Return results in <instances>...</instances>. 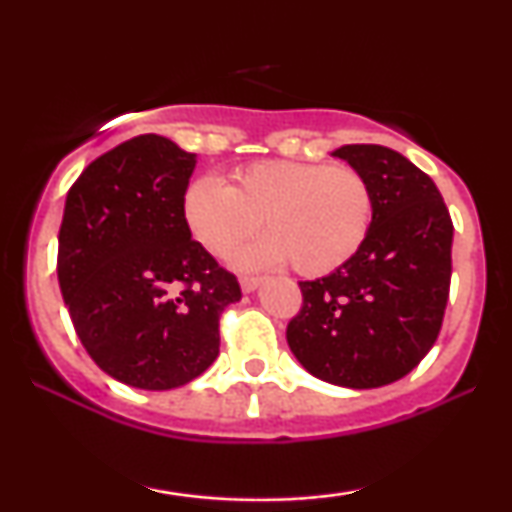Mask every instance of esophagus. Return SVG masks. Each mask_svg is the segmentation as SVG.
<instances>
[{"instance_id":"esophagus-1","label":"esophagus","mask_w":512,"mask_h":512,"mask_svg":"<svg viewBox=\"0 0 512 512\" xmlns=\"http://www.w3.org/2000/svg\"><path fill=\"white\" fill-rule=\"evenodd\" d=\"M262 284V276H240V289L245 293H252Z\"/></svg>"}]
</instances>
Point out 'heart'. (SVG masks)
Wrapping results in <instances>:
<instances>
[{"label": "heart", "instance_id": "b5f03b06", "mask_svg": "<svg viewBox=\"0 0 512 512\" xmlns=\"http://www.w3.org/2000/svg\"><path fill=\"white\" fill-rule=\"evenodd\" d=\"M187 231L216 260H231L262 231L267 240L240 255L243 267L291 262L303 276L342 269L366 243L373 190L354 168L262 161L231 185L202 178L182 199Z\"/></svg>", "mask_w": 512, "mask_h": 512}]
</instances>
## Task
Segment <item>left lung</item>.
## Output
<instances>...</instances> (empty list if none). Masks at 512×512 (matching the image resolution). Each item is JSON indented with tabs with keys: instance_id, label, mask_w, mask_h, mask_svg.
I'll return each instance as SVG.
<instances>
[{
	"instance_id": "1",
	"label": "left lung",
	"mask_w": 512,
	"mask_h": 512,
	"mask_svg": "<svg viewBox=\"0 0 512 512\" xmlns=\"http://www.w3.org/2000/svg\"><path fill=\"white\" fill-rule=\"evenodd\" d=\"M342 158L373 190L363 248L337 272L301 281L303 308L286 327L301 366L325 383L370 390L404 378L436 344L452 274V221L436 182L378 144Z\"/></svg>"
}]
</instances>
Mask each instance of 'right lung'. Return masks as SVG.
<instances>
[{
    "instance_id": "right-lung-1",
    "label": "right lung",
    "mask_w": 512,
    "mask_h": 512,
    "mask_svg": "<svg viewBox=\"0 0 512 512\" xmlns=\"http://www.w3.org/2000/svg\"><path fill=\"white\" fill-rule=\"evenodd\" d=\"M197 156L139 134L88 163L67 192L57 279L74 330L110 378L173 390L219 356L240 284L182 216Z\"/></svg>"
}]
</instances>
